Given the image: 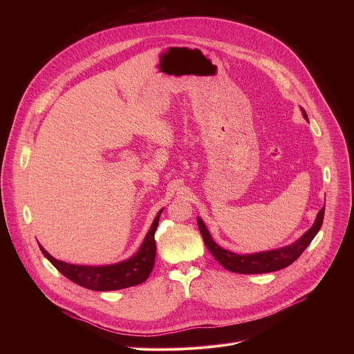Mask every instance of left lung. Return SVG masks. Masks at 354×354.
Segmentation results:
<instances>
[{
	"label": "left lung",
	"mask_w": 354,
	"mask_h": 354,
	"mask_svg": "<svg viewBox=\"0 0 354 354\" xmlns=\"http://www.w3.org/2000/svg\"><path fill=\"white\" fill-rule=\"evenodd\" d=\"M302 116L307 119V113L304 109H302ZM324 214H325V206L319 210L314 225L301 238H298L294 243L280 249L258 252V254H250V255H236L234 252L225 250L221 246H218L213 241L203 220L198 217H197V225L207 249L210 250V254L224 269L234 273H241V274H261V273H270V272L284 269L288 265H291L294 261H297L302 252L306 250V248L311 243V241L318 234V231L321 230Z\"/></svg>",
	"instance_id": "obj_1"
}]
</instances>
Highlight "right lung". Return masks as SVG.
<instances>
[{
    "label": "right lung",
    "mask_w": 354,
    "mask_h": 354,
    "mask_svg": "<svg viewBox=\"0 0 354 354\" xmlns=\"http://www.w3.org/2000/svg\"><path fill=\"white\" fill-rule=\"evenodd\" d=\"M162 210L157 214L153 225L147 232L144 242L141 243L137 254L129 261L120 262L118 265L109 266H77L55 259L52 255L40 246L41 254L52 262V265L67 279L78 286L93 291H112L133 287L145 281L154 268L157 245H156V231L158 227L160 216Z\"/></svg>",
    "instance_id": "1"
}]
</instances>
